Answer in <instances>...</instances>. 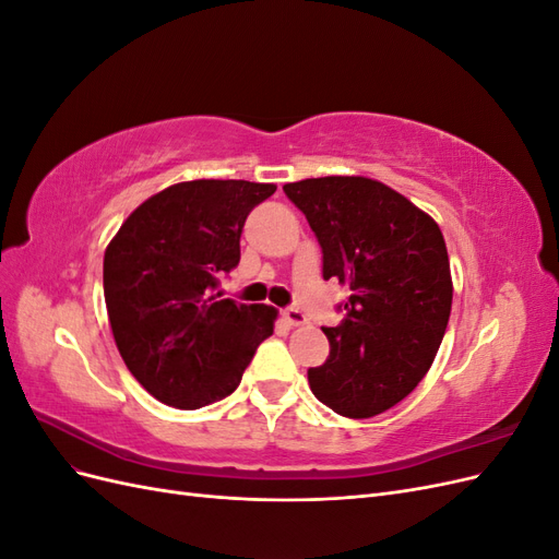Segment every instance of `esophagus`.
<instances>
[{
	"instance_id": "1",
	"label": "esophagus",
	"mask_w": 559,
	"mask_h": 559,
	"mask_svg": "<svg viewBox=\"0 0 559 559\" xmlns=\"http://www.w3.org/2000/svg\"><path fill=\"white\" fill-rule=\"evenodd\" d=\"M282 317H284V321L289 326H306L308 324V317L302 314L300 310H296V308H286L284 312H282Z\"/></svg>"
}]
</instances>
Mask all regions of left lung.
Returning a JSON list of instances; mask_svg holds the SVG:
<instances>
[{"mask_svg":"<svg viewBox=\"0 0 559 559\" xmlns=\"http://www.w3.org/2000/svg\"><path fill=\"white\" fill-rule=\"evenodd\" d=\"M324 251V280L349 286L324 329L331 354L308 370L312 394L343 417H376L427 376L448 329L452 275L443 233L417 205L368 177L284 183Z\"/></svg>","mask_w":559,"mask_h":559,"instance_id":"obj_1","label":"left lung"}]
</instances>
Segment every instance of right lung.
I'll return each instance as SVG.
<instances>
[{
	"mask_svg": "<svg viewBox=\"0 0 559 559\" xmlns=\"http://www.w3.org/2000/svg\"><path fill=\"white\" fill-rule=\"evenodd\" d=\"M277 191L245 179H193L146 198L105 251V302L118 352L146 392L198 411L235 392L277 310L216 292L240 263L247 214Z\"/></svg>",
	"mask_w": 559,
	"mask_h": 559,
	"instance_id": "obj_1",
	"label": "right lung"
}]
</instances>
